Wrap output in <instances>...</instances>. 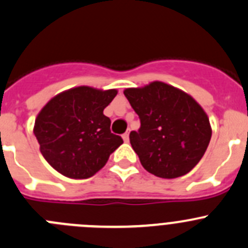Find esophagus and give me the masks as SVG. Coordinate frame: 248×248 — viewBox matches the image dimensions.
Instances as JSON below:
<instances>
[{
  "instance_id": "esophagus-1",
  "label": "esophagus",
  "mask_w": 248,
  "mask_h": 248,
  "mask_svg": "<svg viewBox=\"0 0 248 248\" xmlns=\"http://www.w3.org/2000/svg\"><path fill=\"white\" fill-rule=\"evenodd\" d=\"M122 138H124V143H128V141H129V134L128 133H124V136H122Z\"/></svg>"
}]
</instances>
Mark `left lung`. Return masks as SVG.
I'll use <instances>...</instances> for the list:
<instances>
[{
	"instance_id": "obj_1",
	"label": "left lung",
	"mask_w": 248,
	"mask_h": 248,
	"mask_svg": "<svg viewBox=\"0 0 248 248\" xmlns=\"http://www.w3.org/2000/svg\"><path fill=\"white\" fill-rule=\"evenodd\" d=\"M124 93L140 119V128L131 132L129 140L141 166L166 179L190 172L212 136L202 107L186 92L161 81Z\"/></svg>"
}]
</instances>
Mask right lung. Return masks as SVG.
<instances>
[{
	"instance_id": "1",
	"label": "right lung",
	"mask_w": 248,
	"mask_h": 248,
	"mask_svg": "<svg viewBox=\"0 0 248 248\" xmlns=\"http://www.w3.org/2000/svg\"><path fill=\"white\" fill-rule=\"evenodd\" d=\"M117 90L78 86L58 93L38 112L33 133L40 151L60 174L87 179L102 170L124 143L110 132L104 109Z\"/></svg>"
}]
</instances>
